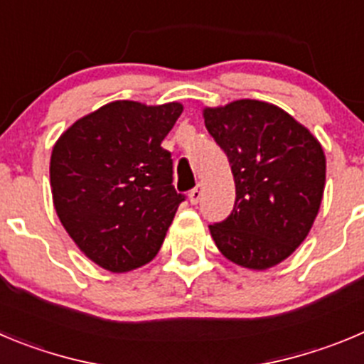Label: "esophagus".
<instances>
[{
	"label": "esophagus",
	"mask_w": 364,
	"mask_h": 364,
	"mask_svg": "<svg viewBox=\"0 0 364 364\" xmlns=\"http://www.w3.org/2000/svg\"><path fill=\"white\" fill-rule=\"evenodd\" d=\"M200 200H202V186H196L195 189L189 191V202H191L193 205H196Z\"/></svg>",
	"instance_id": "34e87169"
}]
</instances>
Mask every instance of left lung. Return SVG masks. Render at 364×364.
I'll return each instance as SVG.
<instances>
[{"label":"left lung","instance_id":"1","mask_svg":"<svg viewBox=\"0 0 364 364\" xmlns=\"http://www.w3.org/2000/svg\"><path fill=\"white\" fill-rule=\"evenodd\" d=\"M202 113L236 186L231 215L209 225L213 240L229 262L271 269L301 245L318 216L326 176L321 144L271 102L240 99Z\"/></svg>","mask_w":364,"mask_h":364}]
</instances>
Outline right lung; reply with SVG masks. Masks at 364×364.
Returning <instances> with one entry per match:
<instances>
[{
  "label": "right lung",
  "mask_w": 364,
  "mask_h": 364,
  "mask_svg": "<svg viewBox=\"0 0 364 364\" xmlns=\"http://www.w3.org/2000/svg\"><path fill=\"white\" fill-rule=\"evenodd\" d=\"M184 106L113 101L81 117L53 144L50 188L63 228L109 272L146 265L184 196L162 148Z\"/></svg>",
  "instance_id": "obj_1"
}]
</instances>
